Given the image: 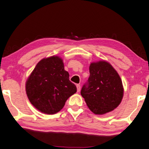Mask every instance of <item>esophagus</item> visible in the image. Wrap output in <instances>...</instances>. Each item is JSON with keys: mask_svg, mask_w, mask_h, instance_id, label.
Here are the masks:
<instances>
[{"mask_svg": "<svg viewBox=\"0 0 149 149\" xmlns=\"http://www.w3.org/2000/svg\"><path fill=\"white\" fill-rule=\"evenodd\" d=\"M76 86H77V92H79L81 90V86L79 84H77L76 85Z\"/></svg>", "mask_w": 149, "mask_h": 149, "instance_id": "34e87169", "label": "esophagus"}]
</instances>
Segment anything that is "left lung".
Here are the masks:
<instances>
[{
  "label": "left lung",
  "instance_id": "obj_1",
  "mask_svg": "<svg viewBox=\"0 0 149 149\" xmlns=\"http://www.w3.org/2000/svg\"><path fill=\"white\" fill-rule=\"evenodd\" d=\"M89 74L81 91L88 108L98 115L112 111L121 102L124 94L118 73L107 61H99L90 64Z\"/></svg>",
  "mask_w": 149,
  "mask_h": 149
}]
</instances>
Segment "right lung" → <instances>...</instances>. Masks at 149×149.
<instances>
[{
  "label": "right lung",
  "mask_w": 149,
  "mask_h": 149,
  "mask_svg": "<svg viewBox=\"0 0 149 149\" xmlns=\"http://www.w3.org/2000/svg\"><path fill=\"white\" fill-rule=\"evenodd\" d=\"M25 88L30 103L47 114L60 111L67 99L77 91L65 70L63 60L57 56L41 60L28 78Z\"/></svg>",
  "instance_id": "add662e5"
}]
</instances>
